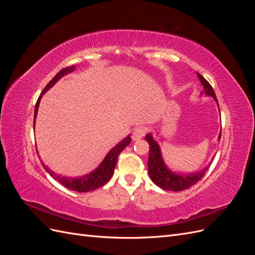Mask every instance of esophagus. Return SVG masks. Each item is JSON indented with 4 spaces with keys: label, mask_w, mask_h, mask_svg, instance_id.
<instances>
[{
    "label": "esophagus",
    "mask_w": 255,
    "mask_h": 255,
    "mask_svg": "<svg viewBox=\"0 0 255 255\" xmlns=\"http://www.w3.org/2000/svg\"><path fill=\"white\" fill-rule=\"evenodd\" d=\"M144 136V128L139 127V128H134L133 133H132V139L133 140H139L141 138Z\"/></svg>",
    "instance_id": "34e87169"
}]
</instances>
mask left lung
Masks as SVG:
<instances>
[{
  "mask_svg": "<svg viewBox=\"0 0 255 255\" xmlns=\"http://www.w3.org/2000/svg\"><path fill=\"white\" fill-rule=\"evenodd\" d=\"M197 75L203 86V91L201 92V95L212 97L218 105L217 98H216V95L213 87L211 86V84L208 83L201 74L197 73ZM220 136H221V132L218 136V139H220ZM144 139L148 141L150 145L149 159H148L149 175L151 177L152 182L155 185H157V186L160 187L161 189L171 190V191H180V190L187 189L201 180L204 176L205 172L208 170V168H210L211 164L201 169V170L196 171V172H190V173L173 172L165 164L164 158L161 156L159 144L157 143V141L154 140L152 134L151 133L146 134Z\"/></svg>",
  "mask_w": 255,
  "mask_h": 255,
  "instance_id": "1",
  "label": "left lung"
}]
</instances>
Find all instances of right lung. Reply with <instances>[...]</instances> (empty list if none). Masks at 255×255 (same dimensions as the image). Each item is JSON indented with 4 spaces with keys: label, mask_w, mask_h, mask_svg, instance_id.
<instances>
[{
    "label": "right lung",
    "mask_w": 255,
    "mask_h": 255,
    "mask_svg": "<svg viewBox=\"0 0 255 255\" xmlns=\"http://www.w3.org/2000/svg\"><path fill=\"white\" fill-rule=\"evenodd\" d=\"M75 70V66H70L68 68L63 69L60 70L55 76H54L53 80L45 86L43 91L41 92V95L39 96L37 100V103L35 106V115H34V128H35V121L37 117V113H38V107H39L40 104V100L42 96L47 92L51 87H53L55 83L60 80L63 76L67 75L68 73H71ZM35 129V128H34ZM130 143V136H127L125 139L121 140L118 144H116L114 148L106 154V156L102 160V163L100 164L94 171H91L87 174H85L83 176H76V177H67L61 174L55 173L51 169L45 166L43 163L42 166L44 168V170L47 171L54 180H56L58 183H60L63 186L78 191V192H88L91 190H95L99 187L103 186L104 184H106L111 180V177L114 174V170L116 164H117V158L119 156V154L126 149V146H128ZM42 161V160H41Z\"/></svg>",
    "instance_id": "add662e5"
}]
</instances>
